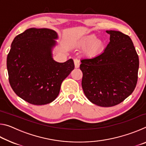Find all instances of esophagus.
Listing matches in <instances>:
<instances>
[{"label":"esophagus","instance_id":"34e87169","mask_svg":"<svg viewBox=\"0 0 146 146\" xmlns=\"http://www.w3.org/2000/svg\"><path fill=\"white\" fill-rule=\"evenodd\" d=\"M74 64H75V68H78L80 66V61L78 59H75L74 60Z\"/></svg>","mask_w":146,"mask_h":146}]
</instances>
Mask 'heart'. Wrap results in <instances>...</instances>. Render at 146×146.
I'll list each match as a JSON object with an SVG mask.
<instances>
[{
	"mask_svg": "<svg viewBox=\"0 0 146 146\" xmlns=\"http://www.w3.org/2000/svg\"><path fill=\"white\" fill-rule=\"evenodd\" d=\"M75 46L80 49H85V55L89 58H95L102 54L106 48V43L98 38L95 34H90L76 42Z\"/></svg>",
	"mask_w": 146,
	"mask_h": 146,
	"instance_id": "heart-1",
	"label": "heart"
}]
</instances>
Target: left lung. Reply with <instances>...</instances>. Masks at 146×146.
<instances>
[{
    "instance_id": "obj_1",
    "label": "left lung",
    "mask_w": 146,
    "mask_h": 146,
    "mask_svg": "<svg viewBox=\"0 0 146 146\" xmlns=\"http://www.w3.org/2000/svg\"><path fill=\"white\" fill-rule=\"evenodd\" d=\"M110 42L95 58L83 59L82 87L88 99L101 107L123 102L137 86L139 59L131 39L118 31H106Z\"/></svg>"
}]
</instances>
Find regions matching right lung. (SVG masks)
I'll return each mask as SVG.
<instances>
[{
    "label": "right lung",
    "mask_w": 146,
    "mask_h": 146,
    "mask_svg": "<svg viewBox=\"0 0 146 146\" xmlns=\"http://www.w3.org/2000/svg\"><path fill=\"white\" fill-rule=\"evenodd\" d=\"M56 32L29 28L16 36L7 56L9 82L19 97L33 105L55 99L62 81L75 68L73 59L60 63L53 60Z\"/></svg>",
    "instance_id": "obj_1"
}]
</instances>
